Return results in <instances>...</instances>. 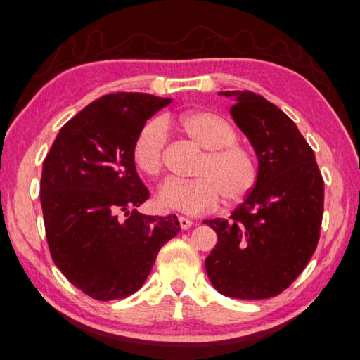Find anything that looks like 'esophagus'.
Segmentation results:
<instances>
[{
	"label": "esophagus",
	"instance_id": "esophagus-1",
	"mask_svg": "<svg viewBox=\"0 0 360 360\" xmlns=\"http://www.w3.org/2000/svg\"><path fill=\"white\" fill-rule=\"evenodd\" d=\"M178 221H179V226H181L182 229H188V228L192 226V224H193V221L190 220V218H187V217H182V215H179V217H178Z\"/></svg>",
	"mask_w": 360,
	"mask_h": 360
}]
</instances>
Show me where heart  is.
Returning <instances> with one entry per match:
<instances>
[{
	"mask_svg": "<svg viewBox=\"0 0 360 360\" xmlns=\"http://www.w3.org/2000/svg\"><path fill=\"white\" fill-rule=\"evenodd\" d=\"M165 126H173L204 153L193 179H168L160 186L158 202L162 207L196 215L212 210L223 198L229 204L238 202L251 192L257 179L255 156L237 142V132L226 118L207 110L143 124L132 146L134 164L140 172L158 176L164 167Z\"/></svg>",
	"mask_w": 360,
	"mask_h": 360,
	"instance_id": "heart-1",
	"label": "heart"
}]
</instances>
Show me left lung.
<instances>
[{
  "label": "left lung",
  "mask_w": 360,
  "mask_h": 360,
  "mask_svg": "<svg viewBox=\"0 0 360 360\" xmlns=\"http://www.w3.org/2000/svg\"><path fill=\"white\" fill-rule=\"evenodd\" d=\"M257 158V179L229 218L204 220L218 242L206 257L210 283L224 297L264 300L290 285L320 237L323 178L312 148L283 110L252 91H220Z\"/></svg>",
  "instance_id": "left-lung-1"
}]
</instances>
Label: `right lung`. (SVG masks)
<instances>
[{
	"label": "right lung",
	"instance_id": "add662e5",
	"mask_svg": "<svg viewBox=\"0 0 360 360\" xmlns=\"http://www.w3.org/2000/svg\"><path fill=\"white\" fill-rule=\"evenodd\" d=\"M172 101L137 91L98 98L62 126L44 160L40 202L51 257L95 300L136 293L181 229L176 215L136 210L150 192L134 164V140Z\"/></svg>",
	"mask_w": 360,
	"mask_h": 360
}]
</instances>
